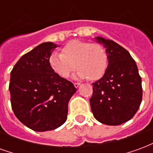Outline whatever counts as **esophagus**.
Masks as SVG:
<instances>
[{"mask_svg": "<svg viewBox=\"0 0 153 153\" xmlns=\"http://www.w3.org/2000/svg\"><path fill=\"white\" fill-rule=\"evenodd\" d=\"M74 87H75L76 88H78L79 87L80 83H74Z\"/></svg>", "mask_w": 153, "mask_h": 153, "instance_id": "1", "label": "esophagus"}]
</instances>
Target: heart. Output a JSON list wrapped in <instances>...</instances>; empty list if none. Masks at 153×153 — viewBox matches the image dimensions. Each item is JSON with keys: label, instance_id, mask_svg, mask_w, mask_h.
<instances>
[{"label": "heart", "instance_id": "heart-1", "mask_svg": "<svg viewBox=\"0 0 153 153\" xmlns=\"http://www.w3.org/2000/svg\"><path fill=\"white\" fill-rule=\"evenodd\" d=\"M49 65L61 78H68L77 68V79L97 80L106 72L108 58L99 44L74 40L62 48L61 53L51 54Z\"/></svg>", "mask_w": 153, "mask_h": 153}]
</instances>
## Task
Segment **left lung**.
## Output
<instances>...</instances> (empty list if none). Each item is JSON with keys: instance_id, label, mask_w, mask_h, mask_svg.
<instances>
[{"instance_id": "left-lung-1", "label": "left lung", "mask_w": 153, "mask_h": 153, "mask_svg": "<svg viewBox=\"0 0 153 153\" xmlns=\"http://www.w3.org/2000/svg\"><path fill=\"white\" fill-rule=\"evenodd\" d=\"M94 39L105 47L108 65L102 78L93 83L91 110L104 125H121L134 117L141 104V77L128 51L112 40Z\"/></svg>"}]
</instances>
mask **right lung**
Masks as SVG:
<instances>
[{
  "label": "right lung",
  "mask_w": 153,
  "mask_h": 153,
  "mask_svg": "<svg viewBox=\"0 0 153 153\" xmlns=\"http://www.w3.org/2000/svg\"><path fill=\"white\" fill-rule=\"evenodd\" d=\"M43 42L25 54L10 73L12 110L19 120L37 132L56 129L66 121L68 103L77 89L54 72L49 56L56 48Z\"/></svg>",
  "instance_id": "right-lung-1"
}]
</instances>
